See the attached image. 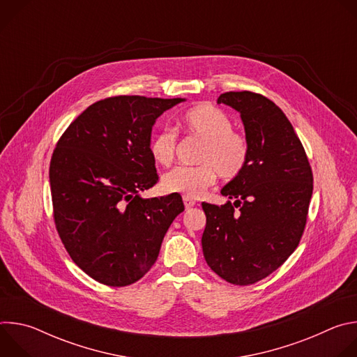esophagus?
I'll return each mask as SVG.
<instances>
[{
	"label": "esophagus",
	"mask_w": 357,
	"mask_h": 357,
	"mask_svg": "<svg viewBox=\"0 0 357 357\" xmlns=\"http://www.w3.org/2000/svg\"><path fill=\"white\" fill-rule=\"evenodd\" d=\"M183 205H185L186 209H190V208H193L196 205V202L193 199H190V197H183Z\"/></svg>",
	"instance_id": "34e87169"
}]
</instances>
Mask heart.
<instances>
[{
    "instance_id": "heart-1",
    "label": "heart",
    "mask_w": 357,
    "mask_h": 357,
    "mask_svg": "<svg viewBox=\"0 0 357 357\" xmlns=\"http://www.w3.org/2000/svg\"><path fill=\"white\" fill-rule=\"evenodd\" d=\"M183 128L203 138L193 167H178L161 179L167 193H179L185 197H199L215 185L218 175L231 179L238 176L247 165L248 141L233 130L231 120L220 109L202 103L189 109L181 119ZM176 134L162 128L151 138L149 152L158 165L169 167L175 158Z\"/></svg>"
}]
</instances>
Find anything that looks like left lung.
Returning a JSON list of instances; mask_svg holds the SVG:
<instances>
[{
    "mask_svg": "<svg viewBox=\"0 0 357 357\" xmlns=\"http://www.w3.org/2000/svg\"><path fill=\"white\" fill-rule=\"evenodd\" d=\"M218 103L240 113L248 160L223 189L225 205L203 202L202 236L208 266L234 285L257 282L298 247L314 189L305 149L282 110L252 91H227Z\"/></svg>",
    "mask_w": 357,
    "mask_h": 357,
    "instance_id": "1",
    "label": "left lung"
}]
</instances>
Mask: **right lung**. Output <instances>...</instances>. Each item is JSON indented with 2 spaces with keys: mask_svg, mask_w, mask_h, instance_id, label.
I'll return each mask as SVG.
<instances>
[{
  "mask_svg": "<svg viewBox=\"0 0 357 357\" xmlns=\"http://www.w3.org/2000/svg\"><path fill=\"white\" fill-rule=\"evenodd\" d=\"M181 101L144 96L96 101L56 144L49 168L56 230L72 260L101 284L126 287L142 278L185 211L178 193L139 196L158 182L149 152L152 126Z\"/></svg>",
  "mask_w": 357,
  "mask_h": 357,
  "instance_id": "1",
  "label": "right lung"
}]
</instances>
